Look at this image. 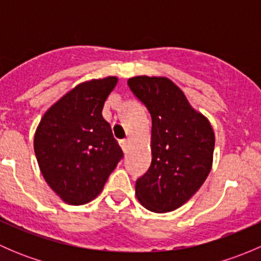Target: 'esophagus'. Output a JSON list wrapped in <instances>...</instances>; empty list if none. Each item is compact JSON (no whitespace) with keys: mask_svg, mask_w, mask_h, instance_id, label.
Returning <instances> with one entry per match:
<instances>
[{"mask_svg":"<svg viewBox=\"0 0 261 261\" xmlns=\"http://www.w3.org/2000/svg\"><path fill=\"white\" fill-rule=\"evenodd\" d=\"M120 146L122 147L123 152H126V151H127V147H128V141L127 140H121L120 141Z\"/></svg>","mask_w":261,"mask_h":261,"instance_id":"esophagus-1","label":"esophagus"}]
</instances>
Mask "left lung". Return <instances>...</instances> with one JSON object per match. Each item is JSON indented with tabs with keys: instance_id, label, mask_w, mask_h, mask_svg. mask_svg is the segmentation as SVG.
<instances>
[{
	"instance_id": "8db88e82",
	"label": "left lung",
	"mask_w": 261,
	"mask_h": 261,
	"mask_svg": "<svg viewBox=\"0 0 261 261\" xmlns=\"http://www.w3.org/2000/svg\"><path fill=\"white\" fill-rule=\"evenodd\" d=\"M127 84L151 116V164L136 180V197L151 212L174 211L208 177L215 133L208 118L168 78L138 75Z\"/></svg>"
}]
</instances>
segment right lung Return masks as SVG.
<instances>
[{
    "label": "right lung",
    "instance_id": "obj_1",
    "mask_svg": "<svg viewBox=\"0 0 261 261\" xmlns=\"http://www.w3.org/2000/svg\"><path fill=\"white\" fill-rule=\"evenodd\" d=\"M117 77L75 86L45 112L34 136L39 168L64 202L81 206L96 198L123 156L102 116Z\"/></svg>",
    "mask_w": 261,
    "mask_h": 261
}]
</instances>
